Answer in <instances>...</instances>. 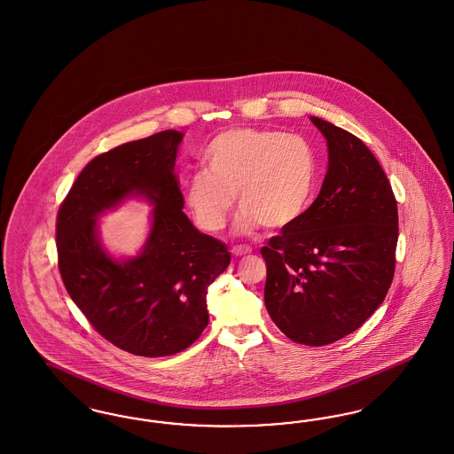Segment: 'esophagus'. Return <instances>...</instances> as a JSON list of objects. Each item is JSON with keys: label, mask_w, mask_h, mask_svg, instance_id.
Masks as SVG:
<instances>
[{"label": "esophagus", "mask_w": 454, "mask_h": 454, "mask_svg": "<svg viewBox=\"0 0 454 454\" xmlns=\"http://www.w3.org/2000/svg\"><path fill=\"white\" fill-rule=\"evenodd\" d=\"M231 254H235V256H243V254H252V248L250 247H233L231 248Z\"/></svg>", "instance_id": "1"}]
</instances>
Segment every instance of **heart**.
Instances as JSON below:
<instances>
[{"mask_svg":"<svg viewBox=\"0 0 454 454\" xmlns=\"http://www.w3.org/2000/svg\"><path fill=\"white\" fill-rule=\"evenodd\" d=\"M207 170L185 184V202L202 230L224 228L236 202V233L262 224L282 230L302 218L317 185V157L299 135L238 128L218 135L204 152Z\"/></svg>","mask_w":454,"mask_h":454,"instance_id":"1","label":"heart"}]
</instances>
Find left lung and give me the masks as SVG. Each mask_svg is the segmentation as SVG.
<instances>
[{
    "mask_svg": "<svg viewBox=\"0 0 454 454\" xmlns=\"http://www.w3.org/2000/svg\"><path fill=\"white\" fill-rule=\"evenodd\" d=\"M327 172L306 215L262 248L265 308L292 341L334 343L379 309L394 278L397 200L375 155L326 120Z\"/></svg>",
    "mask_w": 454,
    "mask_h": 454,
    "instance_id": "left-lung-1",
    "label": "left lung"
}]
</instances>
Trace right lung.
Returning <instances> with one entry per match:
<instances>
[{
	"label": "right lung",
	"mask_w": 454,
	"mask_h": 454,
	"mask_svg": "<svg viewBox=\"0 0 454 454\" xmlns=\"http://www.w3.org/2000/svg\"><path fill=\"white\" fill-rule=\"evenodd\" d=\"M184 133L165 129L98 155L57 215V254L75 306L109 343L137 356L189 348L209 323L207 287L231 262L185 216L176 159ZM129 199L153 204L146 243L133 257L102 245L97 218Z\"/></svg>",
	"instance_id": "obj_1"
}]
</instances>
